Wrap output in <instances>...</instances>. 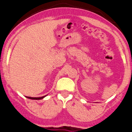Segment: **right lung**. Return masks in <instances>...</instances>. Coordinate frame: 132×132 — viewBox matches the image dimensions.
<instances>
[{
    "instance_id": "1",
    "label": "right lung",
    "mask_w": 132,
    "mask_h": 132,
    "mask_svg": "<svg viewBox=\"0 0 132 132\" xmlns=\"http://www.w3.org/2000/svg\"><path fill=\"white\" fill-rule=\"evenodd\" d=\"M46 97V96H43V97H27L28 99H34V100H40V99H42L43 98Z\"/></svg>"
}]
</instances>
